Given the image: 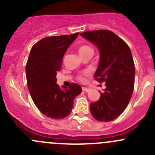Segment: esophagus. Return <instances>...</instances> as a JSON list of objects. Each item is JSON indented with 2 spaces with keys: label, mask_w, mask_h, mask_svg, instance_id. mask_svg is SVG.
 <instances>
[{
  "label": "esophagus",
  "mask_w": 155,
  "mask_h": 155,
  "mask_svg": "<svg viewBox=\"0 0 155 155\" xmlns=\"http://www.w3.org/2000/svg\"><path fill=\"white\" fill-rule=\"evenodd\" d=\"M82 90H83L84 91H85V92H88L89 91H90V89H89V88H87V87H82Z\"/></svg>",
  "instance_id": "1"
}]
</instances>
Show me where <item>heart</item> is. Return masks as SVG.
Listing matches in <instances>:
<instances>
[{"instance_id":"b5f03b06","label":"heart","mask_w":155,"mask_h":155,"mask_svg":"<svg viewBox=\"0 0 155 155\" xmlns=\"http://www.w3.org/2000/svg\"><path fill=\"white\" fill-rule=\"evenodd\" d=\"M93 51V49H92L91 48L89 47V46H80L79 48V54H84V53L87 52V51ZM79 80H83V77L82 76H79Z\"/></svg>"}]
</instances>
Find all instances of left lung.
Returning a JSON list of instances; mask_svg holds the SVG:
<instances>
[{
	"label": "left lung",
	"mask_w": 155,
	"mask_h": 155,
	"mask_svg": "<svg viewBox=\"0 0 155 155\" xmlns=\"http://www.w3.org/2000/svg\"><path fill=\"white\" fill-rule=\"evenodd\" d=\"M82 37L97 46L100 60L94 78L106 82L99 101L90 104L92 115L100 121H111L124 111L134 88L135 67L129 46L107 30L87 31Z\"/></svg>",
	"instance_id": "obj_1"
}]
</instances>
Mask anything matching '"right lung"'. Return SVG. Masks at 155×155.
<instances>
[{
    "label": "right lung",
    "mask_w": 155,
    "mask_h": 155,
    "mask_svg": "<svg viewBox=\"0 0 155 155\" xmlns=\"http://www.w3.org/2000/svg\"><path fill=\"white\" fill-rule=\"evenodd\" d=\"M79 34L42 39L31 48L26 64L31 98L37 109L52 119L68 116L74 98L82 92V87L76 83H72L69 87H60L56 84V75L61 68L64 55Z\"/></svg>",
    "instance_id": "right-lung-1"
}]
</instances>
